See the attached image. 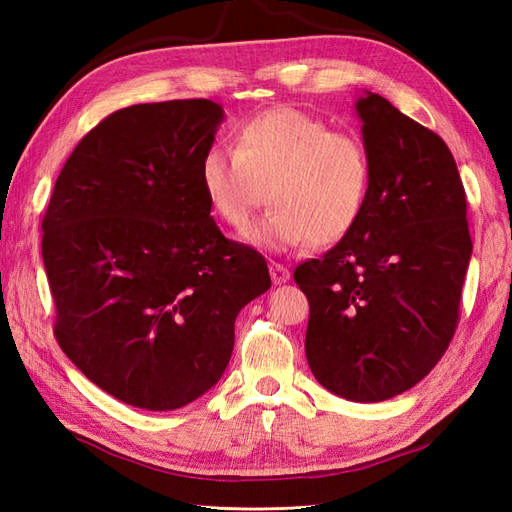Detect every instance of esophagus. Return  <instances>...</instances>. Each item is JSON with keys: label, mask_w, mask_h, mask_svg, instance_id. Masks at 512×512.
<instances>
[{"label": "esophagus", "mask_w": 512, "mask_h": 512, "mask_svg": "<svg viewBox=\"0 0 512 512\" xmlns=\"http://www.w3.org/2000/svg\"><path fill=\"white\" fill-rule=\"evenodd\" d=\"M269 273H271V280H273V284H286L288 280H290V271L284 267V265H277V262H271V267H269Z\"/></svg>", "instance_id": "esophagus-1"}]
</instances>
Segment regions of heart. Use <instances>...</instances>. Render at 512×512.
Instances as JSON below:
<instances>
[{"instance_id": "obj_1", "label": "heart", "mask_w": 512, "mask_h": 512, "mask_svg": "<svg viewBox=\"0 0 512 512\" xmlns=\"http://www.w3.org/2000/svg\"><path fill=\"white\" fill-rule=\"evenodd\" d=\"M198 181L215 215L243 230L265 190L271 211L245 239L269 252L309 241H342L363 218L374 170L359 136L292 106H277L243 121L235 149L213 145L198 166Z\"/></svg>"}]
</instances>
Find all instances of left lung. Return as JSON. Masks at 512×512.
I'll return each instance as SVG.
<instances>
[{"mask_svg": "<svg viewBox=\"0 0 512 512\" xmlns=\"http://www.w3.org/2000/svg\"><path fill=\"white\" fill-rule=\"evenodd\" d=\"M374 181L359 224L294 282L309 301L305 356L350 401L421 382L459 322L472 256L466 190L451 149L378 94L356 100Z\"/></svg>", "mask_w": 512, "mask_h": 512, "instance_id": "1", "label": "left lung"}]
</instances>
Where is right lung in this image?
Segmentation results:
<instances>
[{"mask_svg":"<svg viewBox=\"0 0 512 512\" xmlns=\"http://www.w3.org/2000/svg\"><path fill=\"white\" fill-rule=\"evenodd\" d=\"M224 121L211 100L134 104L83 136L55 181L42 258L55 337L115 399L177 410L218 382L267 262L211 218L198 166Z\"/></svg>","mask_w":512,"mask_h":512,"instance_id":"obj_1","label":"right lung"}]
</instances>
